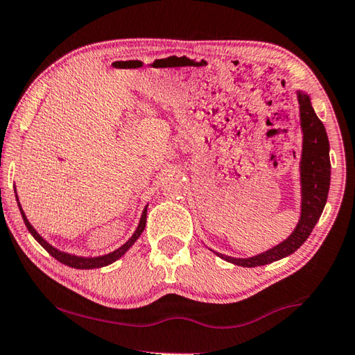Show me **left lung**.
Instances as JSON below:
<instances>
[{
	"mask_svg": "<svg viewBox=\"0 0 355 355\" xmlns=\"http://www.w3.org/2000/svg\"><path fill=\"white\" fill-rule=\"evenodd\" d=\"M300 105V126L303 132V148L300 161V183H302V213L297 227L288 239L279 245L267 250L261 254L240 259L216 252L224 261L232 262L240 267L267 266L292 254L305 243L316 226L318 219L327 202L330 188V156L329 137L322 121L319 120L311 105V99L306 93L297 92Z\"/></svg>",
	"mask_w": 355,
	"mask_h": 355,
	"instance_id": "left-lung-1",
	"label": "left lung"
}]
</instances>
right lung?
<instances>
[{"instance_id": "obj_1", "label": "right lung", "mask_w": 355, "mask_h": 355, "mask_svg": "<svg viewBox=\"0 0 355 355\" xmlns=\"http://www.w3.org/2000/svg\"><path fill=\"white\" fill-rule=\"evenodd\" d=\"M15 199H17V202H19V198H17V194H15ZM19 208H20L21 218H24V223H25L26 229L30 230V234L37 240V243L41 245L42 248L49 252L50 256H53L56 261H60L61 263H64V266H69L72 268H80V270L101 268V267H105V266H109V263L118 261V259H120L129 248H131V246L134 245V241H136L140 237V234H142L144 229H145V224H147V207H145L144 211H142V216H140V221H139V226L136 229V232L132 234V237L129 239L125 245L120 246V248L115 250V251L109 252V254L98 256V257H82V256H74V254H69V252L60 251V250L53 248V246L50 245V243H47V241L44 240L41 235L36 232V229L33 227L31 224H30V221H28V219H26L25 213H24V210H21V207H20V202H19Z\"/></svg>"}]
</instances>
